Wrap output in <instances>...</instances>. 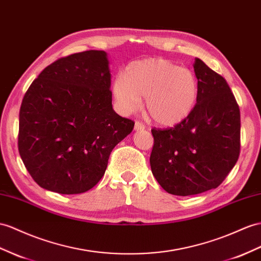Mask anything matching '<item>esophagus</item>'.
<instances>
[{"label": "esophagus", "instance_id": "1", "mask_svg": "<svg viewBox=\"0 0 261 261\" xmlns=\"http://www.w3.org/2000/svg\"><path fill=\"white\" fill-rule=\"evenodd\" d=\"M145 129V125L142 123V122H139V121H137L136 123H135V130L136 131H139V130H144Z\"/></svg>", "mask_w": 261, "mask_h": 261}]
</instances>
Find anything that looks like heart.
<instances>
[{
  "label": "heart",
  "instance_id": "1",
  "mask_svg": "<svg viewBox=\"0 0 261 261\" xmlns=\"http://www.w3.org/2000/svg\"><path fill=\"white\" fill-rule=\"evenodd\" d=\"M112 96L124 115L135 112L144 97L145 111L160 125H175L194 110L198 99L195 73L162 58L132 62L112 83Z\"/></svg>",
  "mask_w": 261,
  "mask_h": 261
}]
</instances>
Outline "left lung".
I'll return each mask as SVG.
<instances>
[{"label": "left lung", "instance_id": "obj_1", "mask_svg": "<svg viewBox=\"0 0 261 261\" xmlns=\"http://www.w3.org/2000/svg\"><path fill=\"white\" fill-rule=\"evenodd\" d=\"M193 66L199 88L194 110L174 128L152 129V173L178 196L216 189L240 150V112L228 84L199 58Z\"/></svg>", "mask_w": 261, "mask_h": 261}]
</instances>
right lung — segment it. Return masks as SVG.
I'll return each mask as SVG.
<instances>
[{"mask_svg": "<svg viewBox=\"0 0 261 261\" xmlns=\"http://www.w3.org/2000/svg\"><path fill=\"white\" fill-rule=\"evenodd\" d=\"M103 50L58 59L39 73L19 110L18 151L33 179L59 194L89 191L135 122L112 108Z\"/></svg>", "mask_w": 261, "mask_h": 261, "instance_id": "right-lung-1", "label": "right lung"}]
</instances>
